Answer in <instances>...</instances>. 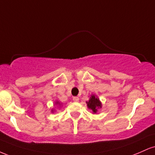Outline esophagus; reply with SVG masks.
I'll list each match as a JSON object with an SVG mask.
<instances>
[{
	"label": "esophagus",
	"instance_id": "obj_1",
	"mask_svg": "<svg viewBox=\"0 0 155 155\" xmlns=\"http://www.w3.org/2000/svg\"><path fill=\"white\" fill-rule=\"evenodd\" d=\"M73 100H74V102H79V98L78 97H73Z\"/></svg>",
	"mask_w": 155,
	"mask_h": 155
}]
</instances>
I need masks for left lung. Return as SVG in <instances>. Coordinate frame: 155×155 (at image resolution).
<instances>
[{"instance_id":"1","label":"left lung","mask_w":155,"mask_h":155,"mask_svg":"<svg viewBox=\"0 0 155 155\" xmlns=\"http://www.w3.org/2000/svg\"><path fill=\"white\" fill-rule=\"evenodd\" d=\"M87 107L90 109H91L94 114H95L97 112V108H101V106H102L99 98L97 97H96L95 95H91L89 101H87Z\"/></svg>"}]
</instances>
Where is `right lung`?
Here are the masks:
<instances>
[{"instance_id": "right-lung-1", "label": "right lung", "mask_w": 155, "mask_h": 155, "mask_svg": "<svg viewBox=\"0 0 155 155\" xmlns=\"http://www.w3.org/2000/svg\"><path fill=\"white\" fill-rule=\"evenodd\" d=\"M55 104H60V103L58 102V101H57V102L55 103ZM51 111H53V110H51Z\"/></svg>"}]
</instances>
